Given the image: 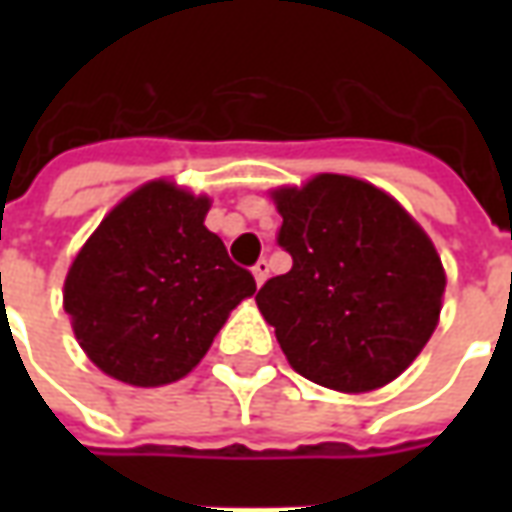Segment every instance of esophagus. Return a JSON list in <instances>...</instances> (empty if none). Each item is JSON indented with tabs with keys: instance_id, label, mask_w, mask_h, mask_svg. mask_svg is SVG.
<instances>
[{
	"instance_id": "1",
	"label": "esophagus",
	"mask_w": 512,
	"mask_h": 512,
	"mask_svg": "<svg viewBox=\"0 0 512 512\" xmlns=\"http://www.w3.org/2000/svg\"><path fill=\"white\" fill-rule=\"evenodd\" d=\"M252 274H255L257 285H263L268 279V260H257L255 268H252Z\"/></svg>"
}]
</instances>
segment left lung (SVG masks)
I'll use <instances>...</instances> for the list:
<instances>
[{"label":"left lung","instance_id":"1","mask_svg":"<svg viewBox=\"0 0 512 512\" xmlns=\"http://www.w3.org/2000/svg\"><path fill=\"white\" fill-rule=\"evenodd\" d=\"M271 197L293 268L268 279L257 307L290 367L354 395L395 381L439 323L447 277L433 241L386 191L348 175Z\"/></svg>","mask_w":512,"mask_h":512}]
</instances>
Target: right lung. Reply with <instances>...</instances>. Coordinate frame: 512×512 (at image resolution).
I'll return each instance as SVG.
<instances>
[{
	"instance_id": "1",
	"label": "right lung",
	"mask_w": 512,
	"mask_h": 512,
	"mask_svg": "<svg viewBox=\"0 0 512 512\" xmlns=\"http://www.w3.org/2000/svg\"><path fill=\"white\" fill-rule=\"evenodd\" d=\"M208 208V197L150 180L79 249L62 304L84 354L106 376L131 386L178 381L257 290L205 227Z\"/></svg>"
}]
</instances>
